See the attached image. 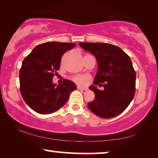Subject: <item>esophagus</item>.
I'll use <instances>...</instances> for the list:
<instances>
[{
	"label": "esophagus",
	"instance_id": "obj_1",
	"mask_svg": "<svg viewBox=\"0 0 158 158\" xmlns=\"http://www.w3.org/2000/svg\"><path fill=\"white\" fill-rule=\"evenodd\" d=\"M77 88H78V89L81 90H88L87 88H83V87H81V86H78Z\"/></svg>",
	"mask_w": 158,
	"mask_h": 158
}]
</instances>
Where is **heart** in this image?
I'll use <instances>...</instances> for the list:
<instances>
[{
  "mask_svg": "<svg viewBox=\"0 0 158 158\" xmlns=\"http://www.w3.org/2000/svg\"><path fill=\"white\" fill-rule=\"evenodd\" d=\"M73 80L79 85H85L89 80V77L87 75H77L73 77Z\"/></svg>",
  "mask_w": 158,
  "mask_h": 158,
  "instance_id": "b5f03b06",
  "label": "heart"
}]
</instances>
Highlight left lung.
Returning <instances> with one entry per match:
<instances>
[{
	"mask_svg": "<svg viewBox=\"0 0 158 158\" xmlns=\"http://www.w3.org/2000/svg\"><path fill=\"white\" fill-rule=\"evenodd\" d=\"M79 45L96 58L98 71L94 85L89 89L95 94L94 100L88 103L94 114L103 118H113L122 113L132 101L135 94L136 73L130 57L115 45L108 43L81 42Z\"/></svg>",
	"mask_w": 158,
	"mask_h": 158,
	"instance_id": "obj_1",
	"label": "left lung"
}]
</instances>
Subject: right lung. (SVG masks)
<instances>
[{"instance_id":"1","label":"right lung","mask_w":158,"mask_h":158,"mask_svg":"<svg viewBox=\"0 0 158 158\" xmlns=\"http://www.w3.org/2000/svg\"><path fill=\"white\" fill-rule=\"evenodd\" d=\"M75 43L48 42L39 44L25 57L19 72L20 90L27 104L34 111L48 114L65 104L70 93L77 88L70 80L53 83L62 55Z\"/></svg>"}]
</instances>
